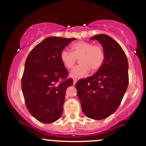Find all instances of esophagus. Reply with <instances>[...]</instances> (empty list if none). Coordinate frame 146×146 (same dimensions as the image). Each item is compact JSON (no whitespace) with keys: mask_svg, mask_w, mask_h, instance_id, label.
Wrapping results in <instances>:
<instances>
[{"mask_svg":"<svg viewBox=\"0 0 146 146\" xmlns=\"http://www.w3.org/2000/svg\"><path fill=\"white\" fill-rule=\"evenodd\" d=\"M77 81H78V79H76V78L73 79V85H75V84L77 82Z\"/></svg>","mask_w":146,"mask_h":146,"instance_id":"obj_1","label":"esophagus"}]
</instances>
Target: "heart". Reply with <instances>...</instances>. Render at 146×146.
<instances>
[{
  "label": "heart",
  "mask_w": 146,
  "mask_h": 146,
  "mask_svg": "<svg viewBox=\"0 0 146 146\" xmlns=\"http://www.w3.org/2000/svg\"><path fill=\"white\" fill-rule=\"evenodd\" d=\"M71 52L63 49L60 54L61 62L66 68L70 69L74 66L78 58H80V65L75 67L70 72L72 78H79L92 70L95 72L102 66L105 58V54L102 46L94 45L93 43L79 41L70 46Z\"/></svg>",
  "instance_id": "1"
}]
</instances>
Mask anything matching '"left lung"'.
<instances>
[{
  "instance_id": "left-lung-1",
  "label": "left lung",
  "mask_w": 146,
  "mask_h": 146,
  "mask_svg": "<svg viewBox=\"0 0 146 146\" xmlns=\"http://www.w3.org/2000/svg\"><path fill=\"white\" fill-rule=\"evenodd\" d=\"M105 58L96 73L76 82L77 95L84 114L89 118L101 120L118 109L129 85V64L121 46L107 35H95Z\"/></svg>"
}]
</instances>
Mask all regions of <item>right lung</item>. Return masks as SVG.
<instances>
[{
    "mask_svg": "<svg viewBox=\"0 0 146 146\" xmlns=\"http://www.w3.org/2000/svg\"><path fill=\"white\" fill-rule=\"evenodd\" d=\"M76 38L50 36L28 55L22 77V90L29 112L39 121L53 123L64 111L66 90L73 85L60 58L61 51Z\"/></svg>",
    "mask_w": 146,
    "mask_h": 146,
    "instance_id": "right-lung-1",
    "label": "right lung"
}]
</instances>
